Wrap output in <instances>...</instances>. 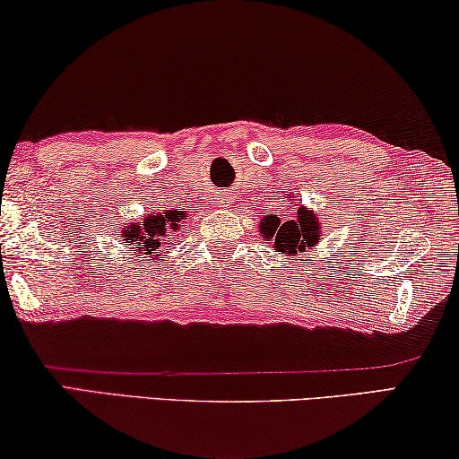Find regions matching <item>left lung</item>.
Here are the masks:
<instances>
[{"mask_svg": "<svg viewBox=\"0 0 459 459\" xmlns=\"http://www.w3.org/2000/svg\"><path fill=\"white\" fill-rule=\"evenodd\" d=\"M294 206H297L294 219L280 221L278 215H265L261 219L259 230L267 242H273L275 253L290 256V259L309 253L322 240V223H319V217L316 212L303 204Z\"/></svg>", "mask_w": 459, "mask_h": 459, "instance_id": "left-lung-1", "label": "left lung"}]
</instances>
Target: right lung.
Segmentation results:
<instances>
[{"mask_svg": "<svg viewBox=\"0 0 459 459\" xmlns=\"http://www.w3.org/2000/svg\"><path fill=\"white\" fill-rule=\"evenodd\" d=\"M184 217L186 212L181 209L146 212V215L137 219V221L123 225L121 240L129 242V247L135 248V255L140 256V259H143V255H146L150 256L148 261H160L162 256L156 255V250L162 247L167 236H171V231L179 230V223ZM169 240H171V238H169Z\"/></svg>", "mask_w": 459, "mask_h": 459, "instance_id": "add662e5", "label": "right lung"}]
</instances>
